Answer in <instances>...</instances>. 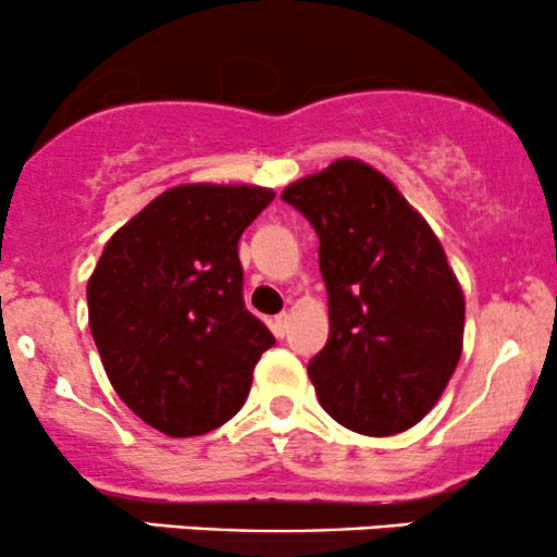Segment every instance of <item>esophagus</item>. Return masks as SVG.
I'll return each mask as SVG.
<instances>
[{"instance_id": "34e87169", "label": "esophagus", "mask_w": 557, "mask_h": 557, "mask_svg": "<svg viewBox=\"0 0 557 557\" xmlns=\"http://www.w3.org/2000/svg\"><path fill=\"white\" fill-rule=\"evenodd\" d=\"M287 327H290V314H287V311H283V314L274 317V322H272L274 335L285 337V335H287Z\"/></svg>"}]
</instances>
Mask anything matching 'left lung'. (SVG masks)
<instances>
[{
    "instance_id": "8db88e82",
    "label": "left lung",
    "mask_w": 557,
    "mask_h": 557,
    "mask_svg": "<svg viewBox=\"0 0 557 557\" xmlns=\"http://www.w3.org/2000/svg\"><path fill=\"white\" fill-rule=\"evenodd\" d=\"M319 235L330 341L309 363L337 424L389 437L437 403L463 348L466 300L437 235L382 172L337 159L283 190Z\"/></svg>"
}]
</instances>
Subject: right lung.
Segmentation results:
<instances>
[{"label": "right lung", "instance_id": "add662e5", "mask_svg": "<svg viewBox=\"0 0 557 557\" xmlns=\"http://www.w3.org/2000/svg\"><path fill=\"white\" fill-rule=\"evenodd\" d=\"M259 185L164 190L112 235L88 277V324L114 393L154 430L196 437L240 411L274 335L243 304L238 240Z\"/></svg>", "mask_w": 557, "mask_h": 557}]
</instances>
